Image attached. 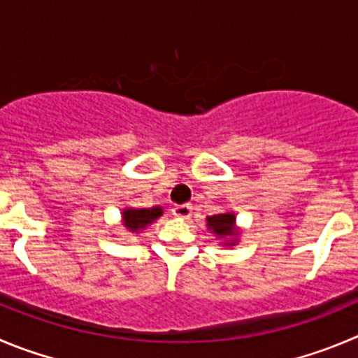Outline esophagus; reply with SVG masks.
I'll list each match as a JSON object with an SVG mask.
<instances>
[{
    "instance_id": "1",
    "label": "esophagus",
    "mask_w": 358,
    "mask_h": 358,
    "mask_svg": "<svg viewBox=\"0 0 358 358\" xmlns=\"http://www.w3.org/2000/svg\"><path fill=\"white\" fill-rule=\"evenodd\" d=\"M173 215L178 217V219H189L192 215V206L190 205H175L173 206Z\"/></svg>"
}]
</instances>
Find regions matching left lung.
<instances>
[{
	"label": "left lung",
	"instance_id": "left-lung-1",
	"mask_svg": "<svg viewBox=\"0 0 358 358\" xmlns=\"http://www.w3.org/2000/svg\"><path fill=\"white\" fill-rule=\"evenodd\" d=\"M206 228L220 240L222 247H233L238 243L240 228L236 226L235 212H222L206 217Z\"/></svg>",
	"mask_w": 358,
	"mask_h": 358
}]
</instances>
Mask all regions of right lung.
<instances>
[{
  "instance_id": "add662e5",
  "label": "right lung",
  "mask_w": 358,
  "mask_h": 358,
  "mask_svg": "<svg viewBox=\"0 0 358 358\" xmlns=\"http://www.w3.org/2000/svg\"><path fill=\"white\" fill-rule=\"evenodd\" d=\"M162 213V206H153V208H130L129 206L122 210V224L129 233H141Z\"/></svg>"
}]
</instances>
